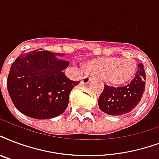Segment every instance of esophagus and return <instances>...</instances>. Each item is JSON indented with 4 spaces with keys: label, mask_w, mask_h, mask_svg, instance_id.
Listing matches in <instances>:
<instances>
[{
    "label": "esophagus",
    "mask_w": 159,
    "mask_h": 159,
    "mask_svg": "<svg viewBox=\"0 0 159 159\" xmlns=\"http://www.w3.org/2000/svg\"><path fill=\"white\" fill-rule=\"evenodd\" d=\"M91 80V77H89V76H88V75H86V76H84L83 77V78H82V84H88V82H90Z\"/></svg>",
    "instance_id": "34e87169"
}]
</instances>
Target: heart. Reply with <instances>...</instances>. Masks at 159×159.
Instances as JSON below:
<instances>
[{
    "label": "heart",
    "instance_id": "b5f03b06",
    "mask_svg": "<svg viewBox=\"0 0 159 159\" xmlns=\"http://www.w3.org/2000/svg\"><path fill=\"white\" fill-rule=\"evenodd\" d=\"M88 70L91 74L103 78L109 83L121 85L128 82L137 70L136 61L133 58H102L88 63Z\"/></svg>",
    "mask_w": 159,
    "mask_h": 159
}]
</instances>
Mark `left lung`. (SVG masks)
<instances>
[{"label":"left lung","mask_w":159,"mask_h":159,"mask_svg":"<svg viewBox=\"0 0 159 159\" xmlns=\"http://www.w3.org/2000/svg\"><path fill=\"white\" fill-rule=\"evenodd\" d=\"M145 81L143 65L139 63L135 77L126 86L115 88L104 85V89L98 99L100 110L112 116L130 112L141 101L145 90Z\"/></svg>","instance_id":"left-lung-1"}]
</instances>
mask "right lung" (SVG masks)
I'll use <instances>...</instances> for the list:
<instances>
[{
  "label": "right lung",
  "mask_w": 159,
  "mask_h": 159,
  "mask_svg": "<svg viewBox=\"0 0 159 159\" xmlns=\"http://www.w3.org/2000/svg\"><path fill=\"white\" fill-rule=\"evenodd\" d=\"M63 54L35 50L22 53L10 69L7 89L16 108L36 119L57 117L65 112L69 94L80 82L71 81L63 72L69 61Z\"/></svg>",
  "instance_id": "1"
}]
</instances>
